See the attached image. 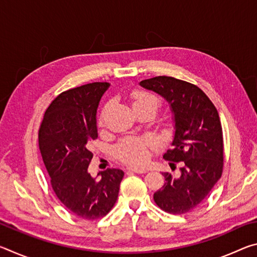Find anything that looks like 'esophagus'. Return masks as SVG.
<instances>
[{
  "mask_svg": "<svg viewBox=\"0 0 257 257\" xmlns=\"http://www.w3.org/2000/svg\"><path fill=\"white\" fill-rule=\"evenodd\" d=\"M128 171H133V172H136V173H145L147 170L144 168H138V167H129L128 168Z\"/></svg>",
  "mask_w": 257,
  "mask_h": 257,
  "instance_id": "obj_1",
  "label": "esophagus"
}]
</instances>
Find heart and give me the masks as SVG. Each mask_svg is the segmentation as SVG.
I'll return each mask as SVG.
<instances>
[{"label": "heart", "mask_w": 257, "mask_h": 257, "mask_svg": "<svg viewBox=\"0 0 257 257\" xmlns=\"http://www.w3.org/2000/svg\"><path fill=\"white\" fill-rule=\"evenodd\" d=\"M135 112L142 108H152L156 111L160 105L159 98L154 94L136 89L130 94ZM151 142L144 137H125L115 147V155L129 164H141L149 155Z\"/></svg>", "instance_id": "b5f03b06"}]
</instances>
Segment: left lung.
I'll return each instance as SVG.
<instances>
[{"label": "left lung", "instance_id": "obj_1", "mask_svg": "<svg viewBox=\"0 0 257 257\" xmlns=\"http://www.w3.org/2000/svg\"><path fill=\"white\" fill-rule=\"evenodd\" d=\"M162 96L172 112L173 139L163 158L171 168L181 162L180 173H163L165 182L154 193L160 208L184 214L198 206L221 178L223 137L219 113L201 88L173 77L159 76L139 82Z\"/></svg>", "mask_w": 257, "mask_h": 257}]
</instances>
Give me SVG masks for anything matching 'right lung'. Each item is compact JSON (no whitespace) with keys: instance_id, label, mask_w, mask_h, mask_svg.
Returning a JSON list of instances; mask_svg holds the SVG:
<instances>
[{"instance_id":"obj_1","label":"right lung","mask_w":257,"mask_h":257,"mask_svg":"<svg viewBox=\"0 0 257 257\" xmlns=\"http://www.w3.org/2000/svg\"><path fill=\"white\" fill-rule=\"evenodd\" d=\"M108 82H92L61 93L43 118L38 144L51 185L61 203L87 220L106 215L118 198L124 173L106 169L92 177L90 143L98 136L96 113Z\"/></svg>"}]
</instances>
